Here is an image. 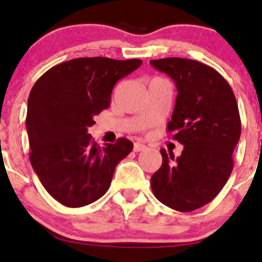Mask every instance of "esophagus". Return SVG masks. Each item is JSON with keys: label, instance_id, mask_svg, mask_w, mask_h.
I'll return each mask as SVG.
<instances>
[{"label": "esophagus", "instance_id": "obj_1", "mask_svg": "<svg viewBox=\"0 0 262 262\" xmlns=\"http://www.w3.org/2000/svg\"><path fill=\"white\" fill-rule=\"evenodd\" d=\"M146 146L144 144H141L139 142H136L135 145H134V151L136 152H139V151H143V150H145Z\"/></svg>", "mask_w": 262, "mask_h": 262}]
</instances>
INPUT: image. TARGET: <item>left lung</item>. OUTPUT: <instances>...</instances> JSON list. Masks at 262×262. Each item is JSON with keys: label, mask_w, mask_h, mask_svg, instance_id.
<instances>
[{"label": "left lung", "mask_w": 262, "mask_h": 262, "mask_svg": "<svg viewBox=\"0 0 262 262\" xmlns=\"http://www.w3.org/2000/svg\"><path fill=\"white\" fill-rule=\"evenodd\" d=\"M150 64L177 84L167 131L184 145L177 160L161 149L162 166L151 177V189L166 206L189 212L216 198L230 177L241 136L237 102L227 80L206 64L178 57Z\"/></svg>", "instance_id": "obj_1"}]
</instances>
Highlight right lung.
<instances>
[{
  "instance_id": "obj_1",
  "label": "right lung",
  "mask_w": 262,
  "mask_h": 262,
  "mask_svg": "<svg viewBox=\"0 0 262 262\" xmlns=\"http://www.w3.org/2000/svg\"><path fill=\"white\" fill-rule=\"evenodd\" d=\"M141 59L87 57L52 67L28 96L26 128L30 161L52 198L68 207L94 203L110 188L114 169L134 149L127 138L96 144L88 127L108 108L117 81Z\"/></svg>"
}]
</instances>
